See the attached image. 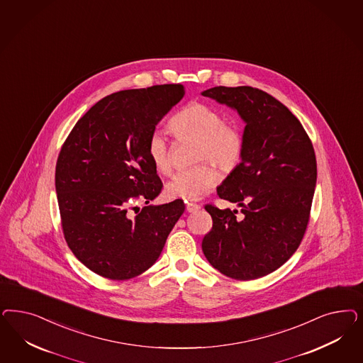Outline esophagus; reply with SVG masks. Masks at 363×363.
I'll use <instances>...</instances> for the list:
<instances>
[{"instance_id": "1", "label": "esophagus", "mask_w": 363, "mask_h": 363, "mask_svg": "<svg viewBox=\"0 0 363 363\" xmlns=\"http://www.w3.org/2000/svg\"><path fill=\"white\" fill-rule=\"evenodd\" d=\"M199 210V204H195V203H189V201H188L187 204H186V211H187V212H196V211Z\"/></svg>"}]
</instances>
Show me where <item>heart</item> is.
<instances>
[{
	"label": "heart",
	"mask_w": 363,
	"mask_h": 363,
	"mask_svg": "<svg viewBox=\"0 0 363 363\" xmlns=\"http://www.w3.org/2000/svg\"><path fill=\"white\" fill-rule=\"evenodd\" d=\"M168 127L179 139L196 141L195 162H211L223 171H231L242 160L245 151L243 132L225 124L222 112L204 103H191L172 116ZM147 153L153 168L167 175L171 171V153L163 133H151ZM219 182L218 171L210 164H199L179 171L165 184V195L171 199L199 200Z\"/></svg>",
	"instance_id": "obj_1"
}]
</instances>
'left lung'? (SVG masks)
Wrapping results in <instances>:
<instances>
[{
	"instance_id": "obj_1",
	"label": "left lung",
	"mask_w": 363,
	"mask_h": 363,
	"mask_svg": "<svg viewBox=\"0 0 363 363\" xmlns=\"http://www.w3.org/2000/svg\"><path fill=\"white\" fill-rule=\"evenodd\" d=\"M235 109L245 127V151L216 188L238 211L207 204L212 228L201 242L213 269L252 281L284 264L301 245L316 184V159L301 121L271 94L252 86L201 92Z\"/></svg>"
}]
</instances>
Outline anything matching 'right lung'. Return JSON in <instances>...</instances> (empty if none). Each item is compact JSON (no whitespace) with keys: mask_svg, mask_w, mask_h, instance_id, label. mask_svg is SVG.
<instances>
[{"mask_svg":"<svg viewBox=\"0 0 363 363\" xmlns=\"http://www.w3.org/2000/svg\"><path fill=\"white\" fill-rule=\"evenodd\" d=\"M183 96L182 84L109 94L76 123L60 151L55 180L64 236L100 277L127 281L150 269L184 212L180 199L148 204L163 183L147 153L157 123ZM139 201L147 204L141 211Z\"/></svg>","mask_w":363,"mask_h":363,"instance_id":"right-lung-1","label":"right lung"}]
</instances>
